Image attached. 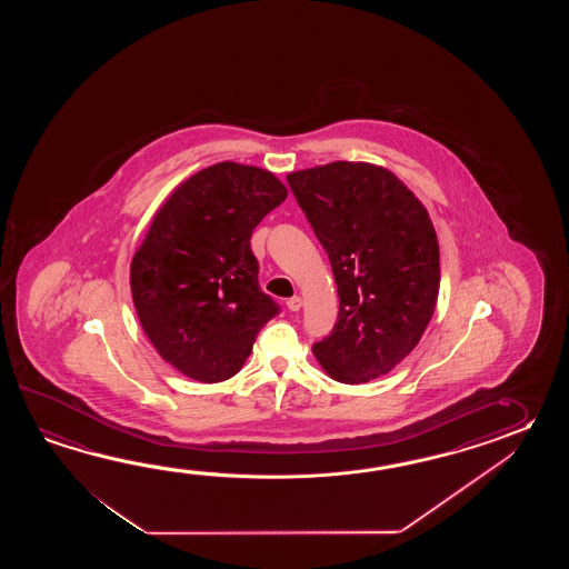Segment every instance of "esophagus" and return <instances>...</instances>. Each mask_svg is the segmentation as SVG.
Here are the masks:
<instances>
[{
  "label": "esophagus",
  "mask_w": 569,
  "mask_h": 569,
  "mask_svg": "<svg viewBox=\"0 0 569 569\" xmlns=\"http://www.w3.org/2000/svg\"><path fill=\"white\" fill-rule=\"evenodd\" d=\"M287 307H289L290 311H299L302 307L301 297H290L289 301H287Z\"/></svg>",
  "instance_id": "1"
}]
</instances>
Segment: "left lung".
<instances>
[{"instance_id":"1","label":"left lung","mask_w":569,"mask_h":569,"mask_svg":"<svg viewBox=\"0 0 569 569\" xmlns=\"http://www.w3.org/2000/svg\"><path fill=\"white\" fill-rule=\"evenodd\" d=\"M287 181L338 284V321L315 343L317 362L343 385L388 375L436 311L439 242L427 209L395 172L370 162L336 160Z\"/></svg>"}]
</instances>
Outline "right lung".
Instances as JSON below:
<instances>
[{
	"label": "right lung",
	"mask_w": 569,
	"mask_h": 569,
	"mask_svg": "<svg viewBox=\"0 0 569 569\" xmlns=\"http://www.w3.org/2000/svg\"><path fill=\"white\" fill-rule=\"evenodd\" d=\"M287 194L270 170L226 160L182 181L154 213L130 289L150 343L181 375L207 385L238 375L279 313L258 287L250 238Z\"/></svg>",
	"instance_id": "right-lung-1"
}]
</instances>
